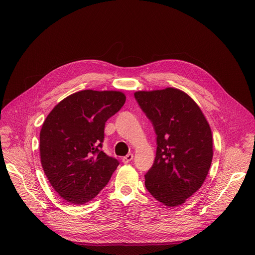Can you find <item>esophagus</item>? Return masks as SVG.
<instances>
[{
    "label": "esophagus",
    "instance_id": "esophagus-1",
    "mask_svg": "<svg viewBox=\"0 0 255 255\" xmlns=\"http://www.w3.org/2000/svg\"><path fill=\"white\" fill-rule=\"evenodd\" d=\"M132 160H133V154H128L127 156H125V157L122 158V162H123L124 164H127V163L131 162Z\"/></svg>",
    "mask_w": 255,
    "mask_h": 255
}]
</instances>
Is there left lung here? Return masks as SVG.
I'll list each match as a JSON object with an SVG mask.
<instances>
[{
  "label": "left lung",
  "mask_w": 255,
  "mask_h": 255,
  "mask_svg": "<svg viewBox=\"0 0 255 255\" xmlns=\"http://www.w3.org/2000/svg\"><path fill=\"white\" fill-rule=\"evenodd\" d=\"M134 97L157 135L145 188L168 207L181 205L208 174L213 157L210 126L198 105L179 89L137 91Z\"/></svg>",
  "instance_id": "8db88e82"
}]
</instances>
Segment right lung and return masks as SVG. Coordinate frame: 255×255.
<instances>
[{"mask_svg":"<svg viewBox=\"0 0 255 255\" xmlns=\"http://www.w3.org/2000/svg\"><path fill=\"white\" fill-rule=\"evenodd\" d=\"M126 101L119 91L83 90L50 112L40 132V156L53 189L72 204L89 202L111 179L119 161L104 150L105 125Z\"/></svg>","mask_w":255,"mask_h":255,"instance_id":"add662e5","label":"right lung"}]
</instances>
